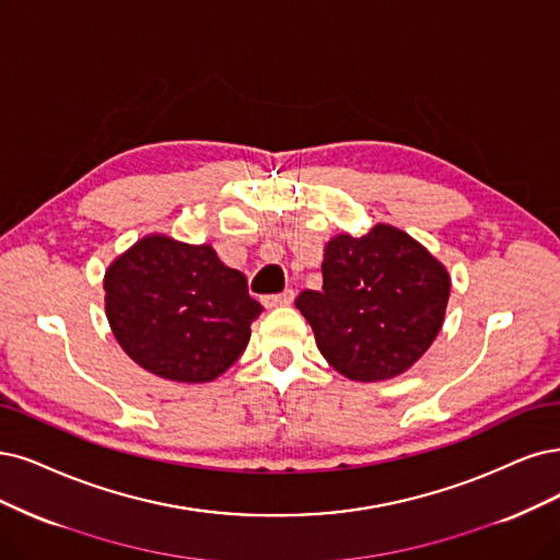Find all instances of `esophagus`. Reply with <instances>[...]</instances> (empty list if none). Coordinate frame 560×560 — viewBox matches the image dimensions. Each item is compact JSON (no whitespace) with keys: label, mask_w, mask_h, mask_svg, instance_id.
<instances>
[{"label":"esophagus","mask_w":560,"mask_h":560,"mask_svg":"<svg viewBox=\"0 0 560 560\" xmlns=\"http://www.w3.org/2000/svg\"><path fill=\"white\" fill-rule=\"evenodd\" d=\"M293 298H295L293 291H283V293H279V295H267V298H262V304H265L267 308H272V306H288V304L293 302Z\"/></svg>","instance_id":"1"}]
</instances>
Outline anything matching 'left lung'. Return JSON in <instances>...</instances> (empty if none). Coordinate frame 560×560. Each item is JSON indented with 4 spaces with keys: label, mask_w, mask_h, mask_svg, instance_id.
Here are the masks:
<instances>
[{
    "label": "left lung",
    "mask_w": 560,
    "mask_h": 560,
    "mask_svg": "<svg viewBox=\"0 0 560 560\" xmlns=\"http://www.w3.org/2000/svg\"><path fill=\"white\" fill-rule=\"evenodd\" d=\"M450 298L447 269L395 225L327 242L323 288L295 306L323 358L350 381L404 374L439 337Z\"/></svg>",
    "instance_id": "left-lung-1"
}]
</instances>
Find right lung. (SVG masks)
Segmentation results:
<instances>
[{"instance_id":"right-lung-1","label":"right lung","mask_w":560,"mask_h":560,"mask_svg":"<svg viewBox=\"0 0 560 560\" xmlns=\"http://www.w3.org/2000/svg\"><path fill=\"white\" fill-rule=\"evenodd\" d=\"M106 316L117 343L150 374L207 383L231 366L252 337L262 306L246 277L210 244L148 235L113 260Z\"/></svg>"}]
</instances>
